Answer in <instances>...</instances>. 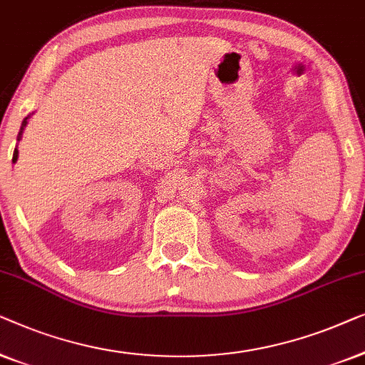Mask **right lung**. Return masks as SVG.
Here are the masks:
<instances>
[{
	"instance_id": "1",
	"label": "right lung",
	"mask_w": 365,
	"mask_h": 365,
	"mask_svg": "<svg viewBox=\"0 0 365 365\" xmlns=\"http://www.w3.org/2000/svg\"><path fill=\"white\" fill-rule=\"evenodd\" d=\"M26 122H28V117L26 119L23 120V124H21V130H19V137H21V132H23V129H24V125H26ZM19 137H18V140H19ZM18 160V148H14V153H13V163Z\"/></svg>"
}]
</instances>
